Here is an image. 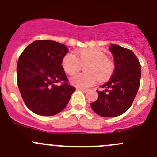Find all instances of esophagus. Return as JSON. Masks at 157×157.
Masks as SVG:
<instances>
[{
    "mask_svg": "<svg viewBox=\"0 0 157 157\" xmlns=\"http://www.w3.org/2000/svg\"><path fill=\"white\" fill-rule=\"evenodd\" d=\"M77 90H79L82 91V92H83V93H87L88 92V90L82 89V88H77Z\"/></svg>",
    "mask_w": 157,
    "mask_h": 157,
    "instance_id": "34e87169",
    "label": "esophagus"
}]
</instances>
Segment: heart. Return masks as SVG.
I'll list each match as a JSON object with an SVG mask.
<instances>
[{"mask_svg": "<svg viewBox=\"0 0 157 157\" xmlns=\"http://www.w3.org/2000/svg\"><path fill=\"white\" fill-rule=\"evenodd\" d=\"M76 55L72 52L65 54L61 61L64 71L69 75H74L85 67L87 73L74 75L70 79L73 85L80 88H87L96 82H106L112 76L115 64L108 59L103 51L98 49H86L76 51Z\"/></svg>", "mask_w": 157, "mask_h": 157, "instance_id": "b5f03b06", "label": "heart"}]
</instances>
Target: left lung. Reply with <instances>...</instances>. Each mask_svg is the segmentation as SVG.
Here are the masks:
<instances>
[{
  "mask_svg": "<svg viewBox=\"0 0 157 157\" xmlns=\"http://www.w3.org/2000/svg\"><path fill=\"white\" fill-rule=\"evenodd\" d=\"M113 55L115 70L110 80L97 90L98 97L90 104L96 113L115 117L131 107L140 84L141 65L131 50L117 44L109 47Z\"/></svg>",
  "mask_w": 157,
  "mask_h": 157,
  "instance_id": "8db88e82",
  "label": "left lung"
}]
</instances>
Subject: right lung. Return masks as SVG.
Listing matches in <instances>:
<instances>
[{
  "instance_id": "obj_1",
  "label": "right lung",
  "mask_w": 157,
  "mask_h": 157,
  "mask_svg": "<svg viewBox=\"0 0 157 157\" xmlns=\"http://www.w3.org/2000/svg\"><path fill=\"white\" fill-rule=\"evenodd\" d=\"M67 52V48L59 42L38 40L28 45L19 56L17 86L26 107L35 113H59L75 90L61 65Z\"/></svg>"
}]
</instances>
